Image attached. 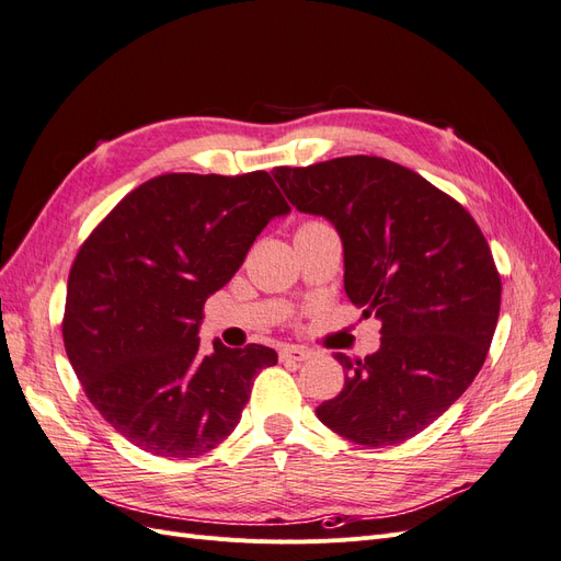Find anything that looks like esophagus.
Returning a JSON list of instances; mask_svg holds the SVG:
<instances>
[{"mask_svg":"<svg viewBox=\"0 0 561 561\" xmlns=\"http://www.w3.org/2000/svg\"><path fill=\"white\" fill-rule=\"evenodd\" d=\"M309 358H313V351L304 348V346H293V344H287V346H283V348H280V360L304 363V360H309Z\"/></svg>","mask_w":561,"mask_h":561,"instance_id":"34e87169","label":"esophagus"}]
</instances>
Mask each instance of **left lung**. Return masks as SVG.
Segmentation results:
<instances>
[{"label":"left lung","instance_id":"obj_1","mask_svg":"<svg viewBox=\"0 0 561 561\" xmlns=\"http://www.w3.org/2000/svg\"><path fill=\"white\" fill-rule=\"evenodd\" d=\"M274 178L299 213L325 217L344 248V290L381 320V346L346 369L316 416L355 445L388 447L428 428L484 365L501 278L474 219L428 180L379 157H342Z\"/></svg>","mask_w":561,"mask_h":561}]
</instances>
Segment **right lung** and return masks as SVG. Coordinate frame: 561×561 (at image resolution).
I'll return each instance as SVG.
<instances>
[{
	"instance_id": "right-lung-1",
	"label": "right lung",
	"mask_w": 561,
	"mask_h": 561,
	"mask_svg": "<svg viewBox=\"0 0 561 561\" xmlns=\"http://www.w3.org/2000/svg\"><path fill=\"white\" fill-rule=\"evenodd\" d=\"M290 213L268 173H171L140 184L81 245L62 339L95 410L128 443L165 458L215 449L239 426L268 346L201 348L203 304L254 239Z\"/></svg>"
}]
</instances>
